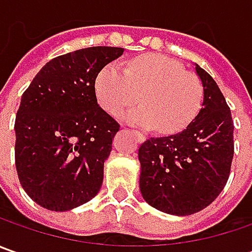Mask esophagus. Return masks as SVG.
Wrapping results in <instances>:
<instances>
[{
	"label": "esophagus",
	"instance_id": "1",
	"mask_svg": "<svg viewBox=\"0 0 252 252\" xmlns=\"http://www.w3.org/2000/svg\"><path fill=\"white\" fill-rule=\"evenodd\" d=\"M134 133H136V136L139 137V141H140V143H143V141H146V137H144V136H143L141 133H139V131H134Z\"/></svg>",
	"mask_w": 252,
	"mask_h": 252
}]
</instances>
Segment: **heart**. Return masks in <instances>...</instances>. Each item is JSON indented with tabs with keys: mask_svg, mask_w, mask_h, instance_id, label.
Segmentation results:
<instances>
[{
	"mask_svg": "<svg viewBox=\"0 0 252 252\" xmlns=\"http://www.w3.org/2000/svg\"><path fill=\"white\" fill-rule=\"evenodd\" d=\"M95 92L111 115H119L140 99L144 106L127 112L125 119L144 127L157 125L164 133L182 129L196 115L202 98L198 78L162 54L136 57L125 68L106 64L96 75Z\"/></svg>",
	"mask_w": 252,
	"mask_h": 252,
	"instance_id": "b5f03b06",
	"label": "heart"
}]
</instances>
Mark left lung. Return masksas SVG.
Segmentation results:
<instances>
[{
    "mask_svg": "<svg viewBox=\"0 0 252 252\" xmlns=\"http://www.w3.org/2000/svg\"><path fill=\"white\" fill-rule=\"evenodd\" d=\"M202 108L182 131L151 137L139 149L143 199L160 212L189 216L223 190L234 154L231 112L216 81L195 64Z\"/></svg>",
    "mask_w": 252,
    "mask_h": 252,
    "instance_id": "obj_1",
    "label": "left lung"
}]
</instances>
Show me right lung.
<instances>
[{
    "mask_svg": "<svg viewBox=\"0 0 252 252\" xmlns=\"http://www.w3.org/2000/svg\"><path fill=\"white\" fill-rule=\"evenodd\" d=\"M123 52L96 46L59 56L24 92L15 119V165L39 206L67 212L99 192L119 125L96 101L95 80Z\"/></svg>",
    "mask_w": 252,
    "mask_h": 252,
    "instance_id": "obj_1",
    "label": "right lung"
}]
</instances>
